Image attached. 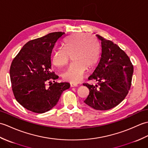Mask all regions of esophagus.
Here are the masks:
<instances>
[{
    "label": "esophagus",
    "mask_w": 148,
    "mask_h": 148,
    "mask_svg": "<svg viewBox=\"0 0 148 148\" xmlns=\"http://www.w3.org/2000/svg\"><path fill=\"white\" fill-rule=\"evenodd\" d=\"M78 84L76 83H71V86L72 87H75V86H77Z\"/></svg>",
    "instance_id": "34e87169"
}]
</instances>
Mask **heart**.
I'll return each instance as SVG.
<instances>
[{
  "mask_svg": "<svg viewBox=\"0 0 148 148\" xmlns=\"http://www.w3.org/2000/svg\"><path fill=\"white\" fill-rule=\"evenodd\" d=\"M100 53L99 42L94 36L84 33H76L66 40L64 48L58 49L53 56V62L58 67L68 64L72 55V64L62 73V77L72 83L83 77L86 68L91 69L98 61Z\"/></svg>",
  "mask_w": 148,
  "mask_h": 148,
  "instance_id": "b5f03b06",
  "label": "heart"
}]
</instances>
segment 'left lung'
<instances>
[{
    "mask_svg": "<svg viewBox=\"0 0 148 148\" xmlns=\"http://www.w3.org/2000/svg\"><path fill=\"white\" fill-rule=\"evenodd\" d=\"M96 36L101 41V57L88 80H95L97 84L83 83L90 90L84 102L94 109L106 111L118 106L127 95L134 67L128 55L117 45Z\"/></svg>",
    "mask_w": 148,
    "mask_h": 148,
    "instance_id": "8db88e82",
    "label": "left lung"
}]
</instances>
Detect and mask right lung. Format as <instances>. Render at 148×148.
Here are the masks:
<instances>
[{"mask_svg": "<svg viewBox=\"0 0 148 148\" xmlns=\"http://www.w3.org/2000/svg\"><path fill=\"white\" fill-rule=\"evenodd\" d=\"M64 36V32H52L30 40L11 63L9 74L14 97L30 111H49L57 103L62 92L70 88L69 83L56 82L58 76L51 72L53 48Z\"/></svg>", "mask_w": 148, "mask_h": 148, "instance_id": "1", "label": "right lung"}]
</instances>
